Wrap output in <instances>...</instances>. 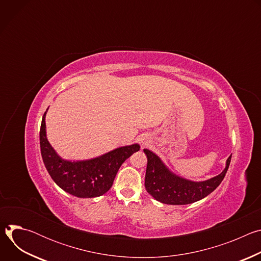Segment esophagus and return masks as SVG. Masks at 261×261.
Masks as SVG:
<instances>
[{
    "mask_svg": "<svg viewBox=\"0 0 261 261\" xmlns=\"http://www.w3.org/2000/svg\"><path fill=\"white\" fill-rule=\"evenodd\" d=\"M144 143H145V142H144V141H142V142H141V145H144Z\"/></svg>",
    "mask_w": 261,
    "mask_h": 261,
    "instance_id": "obj_1",
    "label": "esophagus"
}]
</instances>
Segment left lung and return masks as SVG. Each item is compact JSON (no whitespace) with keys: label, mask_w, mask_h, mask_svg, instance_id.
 Instances as JSON below:
<instances>
[{"label":"left lung","mask_w":261,"mask_h":261,"mask_svg":"<svg viewBox=\"0 0 261 261\" xmlns=\"http://www.w3.org/2000/svg\"><path fill=\"white\" fill-rule=\"evenodd\" d=\"M143 152L147 157L144 179L147 193L162 203L174 205L193 203L211 194L224 178L231 160L229 156L220 174L206 180L193 181L171 172L152 151L144 148Z\"/></svg>","instance_id":"obj_1"}]
</instances>
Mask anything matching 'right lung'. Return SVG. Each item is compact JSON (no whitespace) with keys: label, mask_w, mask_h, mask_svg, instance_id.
I'll use <instances>...</instances> for the list:
<instances>
[{"label":"right lung","mask_w":261,"mask_h":261,"mask_svg":"<svg viewBox=\"0 0 261 261\" xmlns=\"http://www.w3.org/2000/svg\"><path fill=\"white\" fill-rule=\"evenodd\" d=\"M45 115L46 113L40 128V147L44 165L59 187L73 196L92 198L106 193L113 186L121 165L140 148L139 144L134 143L90 160H64L47 140Z\"/></svg>","instance_id":"obj_1"}]
</instances>
